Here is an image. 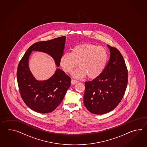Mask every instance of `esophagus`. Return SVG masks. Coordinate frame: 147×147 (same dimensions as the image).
Listing matches in <instances>:
<instances>
[{
    "label": "esophagus",
    "instance_id": "1",
    "mask_svg": "<svg viewBox=\"0 0 147 147\" xmlns=\"http://www.w3.org/2000/svg\"><path fill=\"white\" fill-rule=\"evenodd\" d=\"M77 82H78L77 80H74V79H72L71 80V84H73V85L77 84Z\"/></svg>",
    "mask_w": 147,
    "mask_h": 147
}]
</instances>
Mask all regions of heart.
<instances>
[{"mask_svg": "<svg viewBox=\"0 0 147 147\" xmlns=\"http://www.w3.org/2000/svg\"><path fill=\"white\" fill-rule=\"evenodd\" d=\"M108 53L102 46L91 44H82L73 47L71 53H63L60 58V65L66 73L71 72L78 65L79 67L72 72L77 79H94L99 77L106 68Z\"/></svg>", "mask_w": 147, "mask_h": 147, "instance_id": "obj_1", "label": "heart"}]
</instances>
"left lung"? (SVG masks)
I'll return each instance as SVG.
<instances>
[{
    "mask_svg": "<svg viewBox=\"0 0 147 147\" xmlns=\"http://www.w3.org/2000/svg\"><path fill=\"white\" fill-rule=\"evenodd\" d=\"M107 46L110 55L103 72L98 78L84 83V106L95 115H103L114 109L122 99L128 84V71L122 55L116 48Z\"/></svg>",
    "mask_w": 147,
    "mask_h": 147,
    "instance_id": "obj_1",
    "label": "left lung"
}]
</instances>
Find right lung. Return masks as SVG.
<instances>
[{"mask_svg": "<svg viewBox=\"0 0 147 147\" xmlns=\"http://www.w3.org/2000/svg\"><path fill=\"white\" fill-rule=\"evenodd\" d=\"M66 39V36H63L33 44L18 65L17 78L21 96L26 105L37 113H51L57 108L70 86L71 79L62 70L57 68L48 79L38 80L29 69V57L32 51L47 53L53 58L57 67H59Z\"/></svg>", "mask_w": 147, "mask_h": 147, "instance_id": "add662e5", "label": "right lung"}]
</instances>
